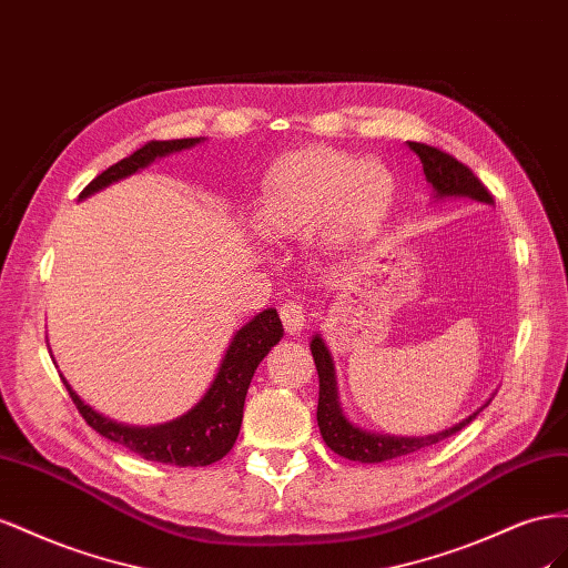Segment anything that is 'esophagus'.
Wrapping results in <instances>:
<instances>
[{"mask_svg": "<svg viewBox=\"0 0 568 568\" xmlns=\"http://www.w3.org/2000/svg\"><path fill=\"white\" fill-rule=\"evenodd\" d=\"M278 314H281V321H283V328H285V333L295 335V333H300V331L304 328L306 316H304V306H302L300 302H293V300L283 302V304H281V310H278Z\"/></svg>", "mask_w": 568, "mask_h": 568, "instance_id": "34e87169", "label": "esophagus"}]
</instances>
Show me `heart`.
<instances>
[{"mask_svg": "<svg viewBox=\"0 0 568 568\" xmlns=\"http://www.w3.org/2000/svg\"><path fill=\"white\" fill-rule=\"evenodd\" d=\"M395 202V178L378 161L333 148H304L266 171L252 209L266 237H312L326 229L339 245L374 237Z\"/></svg>", "mask_w": 568, "mask_h": 568, "instance_id": "obj_1", "label": "heart"}]
</instances>
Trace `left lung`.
<instances>
[{"mask_svg": "<svg viewBox=\"0 0 568 568\" xmlns=\"http://www.w3.org/2000/svg\"><path fill=\"white\" fill-rule=\"evenodd\" d=\"M409 150L418 154L420 164H424L426 181L433 185V194L437 200L468 197L476 202L493 204V194L488 192V187L478 181L471 169L462 164V161H457L452 154L430 148V144H424V142H409ZM310 347L318 371V409H316L318 430L335 455L345 459L362 462V464H378L402 455H412V452L430 447L435 443H443L449 435L459 433L466 424H471V420L478 416V412L485 407L483 404L478 412L466 416L464 420H459V424L426 437H399V435H381V433L364 430L359 426L349 424L343 409H339L333 359L318 333L312 337Z\"/></svg>", "mask_w": 568, "mask_h": 568, "instance_id": "8db88e82", "label": "left lung"}]
</instances>
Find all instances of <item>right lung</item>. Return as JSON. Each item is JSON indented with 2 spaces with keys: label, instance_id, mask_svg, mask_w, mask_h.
<instances>
[{
  "label": "right lung",
  "instance_id": "right-lung-1",
  "mask_svg": "<svg viewBox=\"0 0 568 568\" xmlns=\"http://www.w3.org/2000/svg\"><path fill=\"white\" fill-rule=\"evenodd\" d=\"M202 140L204 138L152 140L131 156L121 159L119 164H113L104 173L97 175L94 181L80 192L78 200H85L90 194L109 187L111 183H119L123 178L148 169L152 161L161 156L190 150ZM281 337L283 323L278 318V312H258L233 335L219 366V374L212 381V385H209L204 397L183 416L159 426H125L119 424V420L97 414L90 404H85L75 395L67 378L61 376V381L67 385L78 412L88 420V426L104 435L106 440L123 445L125 449L135 452V455L148 462L171 466H209L223 459L233 449L242 424V407H245L247 387L252 383L254 371L271 352V347L281 343Z\"/></svg>",
  "mask_w": 568,
  "mask_h": 568
}]
</instances>
